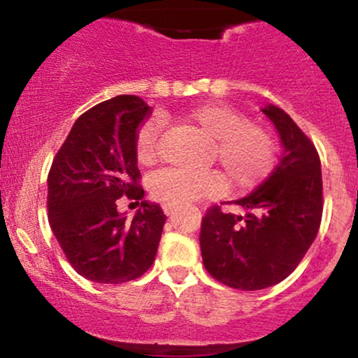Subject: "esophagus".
Masks as SVG:
<instances>
[{"instance_id":"obj_1","label":"esophagus","mask_w":358,"mask_h":358,"mask_svg":"<svg viewBox=\"0 0 358 358\" xmlns=\"http://www.w3.org/2000/svg\"><path fill=\"white\" fill-rule=\"evenodd\" d=\"M175 210V205H170V203H163V212L166 213V215H170L171 212Z\"/></svg>"}]
</instances>
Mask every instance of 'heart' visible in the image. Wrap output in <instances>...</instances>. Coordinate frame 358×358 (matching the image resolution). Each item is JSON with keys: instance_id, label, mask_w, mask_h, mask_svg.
Wrapping results in <instances>:
<instances>
[{"instance_id": "b5f03b06", "label": "heart", "mask_w": 358, "mask_h": 358, "mask_svg": "<svg viewBox=\"0 0 358 358\" xmlns=\"http://www.w3.org/2000/svg\"><path fill=\"white\" fill-rule=\"evenodd\" d=\"M180 121L202 131L212 141V158L220 163L234 190L248 192L268 178L276 165V141L264 126L248 121L241 110L208 102L180 116ZM162 121L150 117L134 134V156L141 166H153L159 155ZM156 202L185 205L225 192L227 180L220 171H183L165 168L150 176Z\"/></svg>"}]
</instances>
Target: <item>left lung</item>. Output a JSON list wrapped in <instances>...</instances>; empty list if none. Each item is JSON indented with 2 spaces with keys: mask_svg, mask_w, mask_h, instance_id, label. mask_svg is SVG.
<instances>
[{
  "mask_svg": "<svg viewBox=\"0 0 358 358\" xmlns=\"http://www.w3.org/2000/svg\"><path fill=\"white\" fill-rule=\"evenodd\" d=\"M262 113L281 136L282 158L266 182L234 202L245 217L207 208L200 248L205 269L222 285L242 291L278 285L296 269L313 244L323 213V182L318 151L282 109Z\"/></svg>",
  "mask_w": 358,
  "mask_h": 358,
  "instance_id": "1",
  "label": "left lung"
}]
</instances>
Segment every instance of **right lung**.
<instances>
[{
  "label": "right lung",
  "mask_w": 358,
  "mask_h": 358,
  "mask_svg": "<svg viewBox=\"0 0 358 358\" xmlns=\"http://www.w3.org/2000/svg\"><path fill=\"white\" fill-rule=\"evenodd\" d=\"M151 108L138 96L101 102L73 122L48 171V222L80 276L102 285L133 281L153 264L166 215L142 203L136 216L117 213V200L145 196L134 134Z\"/></svg>",
  "instance_id": "right-lung-1"
}]
</instances>
